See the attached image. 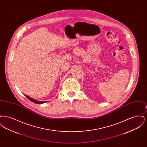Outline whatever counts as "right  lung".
Here are the masks:
<instances>
[{
  "label": "right lung",
  "mask_w": 147,
  "mask_h": 147,
  "mask_svg": "<svg viewBox=\"0 0 147 147\" xmlns=\"http://www.w3.org/2000/svg\"><path fill=\"white\" fill-rule=\"evenodd\" d=\"M26 98H28V99H29L30 101H31L32 102H34L35 103V104H43V103H45V102H44V101H37V100H36L34 99V98H32L29 97L28 96H26Z\"/></svg>",
  "instance_id": "right-lung-1"
}]
</instances>
